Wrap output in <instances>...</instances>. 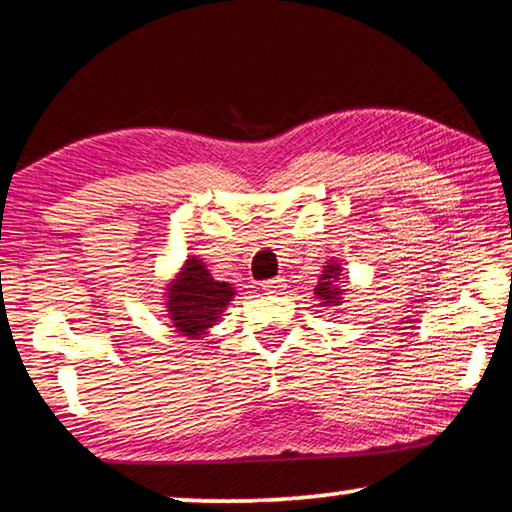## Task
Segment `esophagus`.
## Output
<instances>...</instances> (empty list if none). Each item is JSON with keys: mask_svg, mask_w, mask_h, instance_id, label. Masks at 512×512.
<instances>
[{"mask_svg": "<svg viewBox=\"0 0 512 512\" xmlns=\"http://www.w3.org/2000/svg\"><path fill=\"white\" fill-rule=\"evenodd\" d=\"M284 289H287V280H284V277H273V280L264 282V291L271 293V296H277V293H282Z\"/></svg>", "mask_w": 512, "mask_h": 512, "instance_id": "esophagus-1", "label": "esophagus"}]
</instances>
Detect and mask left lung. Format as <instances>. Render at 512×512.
I'll return each instance as SVG.
<instances>
[{
	"mask_svg": "<svg viewBox=\"0 0 512 512\" xmlns=\"http://www.w3.org/2000/svg\"><path fill=\"white\" fill-rule=\"evenodd\" d=\"M343 280V266L336 259L325 262L323 271L318 275V284L314 287V298L320 302V307H339L341 302H345Z\"/></svg>",
	"mask_w": 512,
	"mask_h": 512,
	"instance_id": "1",
	"label": "left lung"
}]
</instances>
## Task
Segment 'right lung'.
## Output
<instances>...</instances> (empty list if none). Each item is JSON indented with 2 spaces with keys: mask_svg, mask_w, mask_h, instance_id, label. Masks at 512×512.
<instances>
[{
  "mask_svg": "<svg viewBox=\"0 0 512 512\" xmlns=\"http://www.w3.org/2000/svg\"><path fill=\"white\" fill-rule=\"evenodd\" d=\"M235 296L230 282L214 280L203 259L189 255L176 275H171L162 298L173 329L187 339L201 341L221 323Z\"/></svg>",
  "mask_w": 512,
  "mask_h": 512,
  "instance_id": "right-lung-1",
  "label": "right lung"
}]
</instances>
